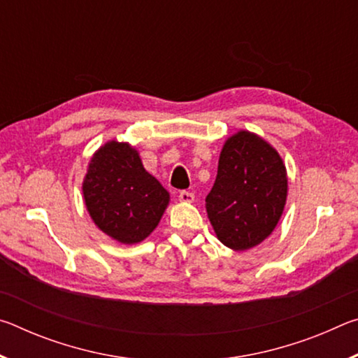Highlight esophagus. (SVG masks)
Wrapping results in <instances>:
<instances>
[{
    "label": "esophagus",
    "mask_w": 358,
    "mask_h": 358,
    "mask_svg": "<svg viewBox=\"0 0 358 358\" xmlns=\"http://www.w3.org/2000/svg\"><path fill=\"white\" fill-rule=\"evenodd\" d=\"M178 199H180V202H183V203H191L194 201V194L189 191H181L178 194Z\"/></svg>",
    "instance_id": "34e87169"
}]
</instances>
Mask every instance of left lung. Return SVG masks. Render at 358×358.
<instances>
[{"instance_id":"8db88e82","label":"left lung","mask_w":358,"mask_h":358,"mask_svg":"<svg viewBox=\"0 0 358 358\" xmlns=\"http://www.w3.org/2000/svg\"><path fill=\"white\" fill-rule=\"evenodd\" d=\"M287 199V172L278 151L250 131L230 136L220 155L215 185L205 199L216 237L246 251L270 237Z\"/></svg>"}]
</instances>
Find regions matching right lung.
I'll list each match as a JSON object with an SVG mask.
<instances>
[{"instance_id":"add662e5","label":"right lung","mask_w":358,"mask_h":358,"mask_svg":"<svg viewBox=\"0 0 358 358\" xmlns=\"http://www.w3.org/2000/svg\"><path fill=\"white\" fill-rule=\"evenodd\" d=\"M92 220L108 237L141 243L153 232L171 201L128 142L110 141L93 155L82 185Z\"/></svg>"}]
</instances>
